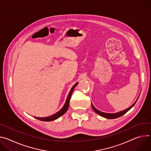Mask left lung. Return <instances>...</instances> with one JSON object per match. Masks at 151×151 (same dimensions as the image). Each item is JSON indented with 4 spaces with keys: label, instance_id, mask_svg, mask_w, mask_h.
Returning a JSON list of instances; mask_svg holds the SVG:
<instances>
[{
    "label": "left lung",
    "instance_id": "1",
    "mask_svg": "<svg viewBox=\"0 0 151 151\" xmlns=\"http://www.w3.org/2000/svg\"><path fill=\"white\" fill-rule=\"evenodd\" d=\"M139 99V98H137V99ZM137 101L129 108H128L127 109H125V110H123V111H119L118 113H103V112H101L99 110H98V109L96 108L93 105L91 104V106H92V108L93 109V110L94 111L95 113H96L100 115L102 117H104L106 119H116V118H117V117H119L122 116H123V114H125L126 113H127L129 109L135 105V104L136 103Z\"/></svg>",
    "mask_w": 151,
    "mask_h": 151
}]
</instances>
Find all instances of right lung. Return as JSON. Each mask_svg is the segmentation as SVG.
<instances>
[{
	"instance_id": "right-lung-1",
	"label": "right lung",
	"mask_w": 151,
	"mask_h": 151,
	"mask_svg": "<svg viewBox=\"0 0 151 151\" xmlns=\"http://www.w3.org/2000/svg\"><path fill=\"white\" fill-rule=\"evenodd\" d=\"M78 83H76L71 88L69 93H68L64 105V106H63V108L60 109V111H58L57 113H56L55 114H53L52 116H48V117H35V118H36L37 119H38L42 121H44V122H50V121H52V120H55L57 119H58L59 117H60L61 116H63L67 111L68 108V106H69V103H70V99L71 98V95L72 94V92L73 91V90L75 89V87L78 85Z\"/></svg>"
}]
</instances>
